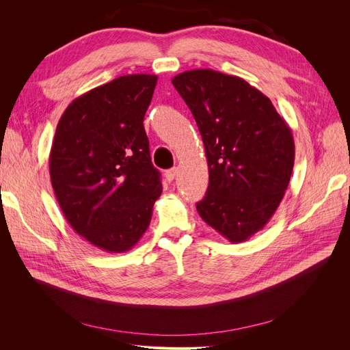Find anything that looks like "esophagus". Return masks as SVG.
I'll return each mask as SVG.
<instances>
[{
    "label": "esophagus",
    "instance_id": "obj_1",
    "mask_svg": "<svg viewBox=\"0 0 350 350\" xmlns=\"http://www.w3.org/2000/svg\"><path fill=\"white\" fill-rule=\"evenodd\" d=\"M176 175H178V167H172V169H169V171L165 172V176H166L169 183H172Z\"/></svg>",
    "mask_w": 350,
    "mask_h": 350
}]
</instances>
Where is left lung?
<instances>
[{
    "label": "left lung",
    "instance_id": "1",
    "mask_svg": "<svg viewBox=\"0 0 350 350\" xmlns=\"http://www.w3.org/2000/svg\"><path fill=\"white\" fill-rule=\"evenodd\" d=\"M172 84L206 149L208 187L198 215L230 242L247 241L266 226L289 185L292 131L271 100L241 77L189 70Z\"/></svg>",
    "mask_w": 350,
    "mask_h": 350
}]
</instances>
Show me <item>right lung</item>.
<instances>
[{
	"label": "right lung",
	"mask_w": 350,
	"mask_h": 350,
	"mask_svg": "<svg viewBox=\"0 0 350 350\" xmlns=\"http://www.w3.org/2000/svg\"><path fill=\"white\" fill-rule=\"evenodd\" d=\"M157 77L130 74L74 99L57 125L49 175L71 228L107 252L131 250L162 194L144 115Z\"/></svg>",
	"instance_id": "add662e5"
}]
</instances>
